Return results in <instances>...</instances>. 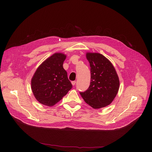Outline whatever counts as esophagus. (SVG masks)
Returning a JSON list of instances; mask_svg holds the SVG:
<instances>
[{
	"label": "esophagus",
	"instance_id": "1",
	"mask_svg": "<svg viewBox=\"0 0 152 152\" xmlns=\"http://www.w3.org/2000/svg\"><path fill=\"white\" fill-rule=\"evenodd\" d=\"M71 84H72V85H73V86H75V84H76V81H72V82H71Z\"/></svg>",
	"mask_w": 152,
	"mask_h": 152
}]
</instances>
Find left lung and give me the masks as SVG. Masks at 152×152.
<instances>
[{
    "label": "left lung",
    "mask_w": 152,
    "mask_h": 152,
    "mask_svg": "<svg viewBox=\"0 0 152 152\" xmlns=\"http://www.w3.org/2000/svg\"><path fill=\"white\" fill-rule=\"evenodd\" d=\"M86 58L91 67V83L85 92H79L84 101L99 109L113 102L119 87V77L111 63L99 53H87Z\"/></svg>",
    "instance_id": "8db88e82"
}]
</instances>
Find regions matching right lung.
I'll list each match as a JSON object with an SVG mask.
<instances>
[{
    "label": "right lung",
    "mask_w": 152,
    "mask_h": 152,
    "mask_svg": "<svg viewBox=\"0 0 152 152\" xmlns=\"http://www.w3.org/2000/svg\"><path fill=\"white\" fill-rule=\"evenodd\" d=\"M66 56L55 53L36 69L31 79V89L41 104L52 107L72 88V84L63 64Z\"/></svg>",
    "instance_id": "1"
}]
</instances>
